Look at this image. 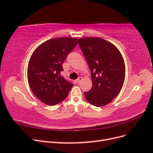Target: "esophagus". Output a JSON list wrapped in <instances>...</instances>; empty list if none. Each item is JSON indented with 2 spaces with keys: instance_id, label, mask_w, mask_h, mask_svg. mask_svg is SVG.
<instances>
[{
  "instance_id": "esophagus-1",
  "label": "esophagus",
  "mask_w": 153,
  "mask_h": 153,
  "mask_svg": "<svg viewBox=\"0 0 153 153\" xmlns=\"http://www.w3.org/2000/svg\"><path fill=\"white\" fill-rule=\"evenodd\" d=\"M82 80V78L81 77V76H80V77H78V78H77V80H76V82L78 83V84H79V83H80V82Z\"/></svg>"
}]
</instances>
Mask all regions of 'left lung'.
Returning a JSON list of instances; mask_svg holds the SVG:
<instances>
[{"label":"left lung","instance_id":"obj_1","mask_svg":"<svg viewBox=\"0 0 153 153\" xmlns=\"http://www.w3.org/2000/svg\"><path fill=\"white\" fill-rule=\"evenodd\" d=\"M78 44L89 65L92 85L85 92L88 102L96 106L108 104L121 91L125 78V64L118 48L100 38L87 37Z\"/></svg>","mask_w":153,"mask_h":153}]
</instances>
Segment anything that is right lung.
<instances>
[{"instance_id":"1","label":"right lung","mask_w":153,"mask_h":153,"mask_svg":"<svg viewBox=\"0 0 153 153\" xmlns=\"http://www.w3.org/2000/svg\"><path fill=\"white\" fill-rule=\"evenodd\" d=\"M77 43L76 38L51 39L41 44L32 53L27 78L31 91L41 102L53 106L68 96L73 84L61 75L62 65Z\"/></svg>"}]
</instances>
